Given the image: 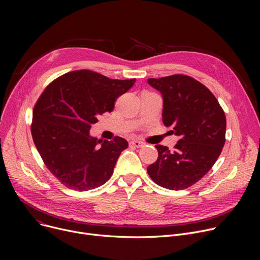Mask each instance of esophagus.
I'll list each match as a JSON object with an SVG mask.
<instances>
[{
	"instance_id": "esophagus-1",
	"label": "esophagus",
	"mask_w": 260,
	"mask_h": 260,
	"mask_svg": "<svg viewBox=\"0 0 260 260\" xmlns=\"http://www.w3.org/2000/svg\"><path fill=\"white\" fill-rule=\"evenodd\" d=\"M131 144L134 145L135 147H142L144 143L142 141H139V140H132Z\"/></svg>"
}]
</instances>
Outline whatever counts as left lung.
<instances>
[{"label":"left lung","mask_w":260,"mask_h":260,"mask_svg":"<svg viewBox=\"0 0 260 260\" xmlns=\"http://www.w3.org/2000/svg\"><path fill=\"white\" fill-rule=\"evenodd\" d=\"M147 83L162 95L163 124L179 137L174 151L156 145L158 159L147 173L162 187L186 188L212 169L222 151L224 112L210 89L188 76L151 78Z\"/></svg>","instance_id":"1"}]
</instances>
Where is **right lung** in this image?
I'll list each match as a JSON object with an SVG mask.
<instances>
[{
  "label": "right lung",
  "instance_id": "right-lung-1",
  "mask_svg": "<svg viewBox=\"0 0 260 260\" xmlns=\"http://www.w3.org/2000/svg\"><path fill=\"white\" fill-rule=\"evenodd\" d=\"M88 70L65 74L45 88L32 112L31 135L45 166L65 186L88 190L104 184L128 142L107 141L89 129L135 84Z\"/></svg>",
  "mask_w": 260,
  "mask_h": 260
}]
</instances>
